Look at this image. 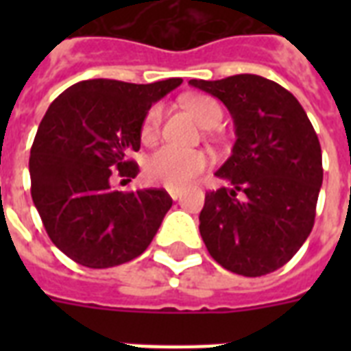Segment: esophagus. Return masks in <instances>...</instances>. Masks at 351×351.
Here are the masks:
<instances>
[{"instance_id":"34e87169","label":"esophagus","mask_w":351,"mask_h":351,"mask_svg":"<svg viewBox=\"0 0 351 351\" xmlns=\"http://www.w3.org/2000/svg\"><path fill=\"white\" fill-rule=\"evenodd\" d=\"M169 197L173 200H178L182 197V189H169Z\"/></svg>"}]
</instances>
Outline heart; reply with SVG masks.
Returning <instances> with one entry per match:
<instances>
[{
	"label": "heart",
	"mask_w": 351,
	"mask_h": 351,
	"mask_svg": "<svg viewBox=\"0 0 351 351\" xmlns=\"http://www.w3.org/2000/svg\"><path fill=\"white\" fill-rule=\"evenodd\" d=\"M184 106L206 129H213L222 121V109L211 96H186ZM162 117H164V109L160 104L149 109L142 121V129H140V136L143 142H153L154 138L158 136ZM208 156L200 151H186V149H178L175 145H164L145 160L143 171H145V178L151 184L164 186L167 189H182V187L189 186L208 167Z\"/></svg>",
	"instance_id": "b5f03b06"
}]
</instances>
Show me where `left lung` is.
Segmentation results:
<instances>
[{
	"mask_svg": "<svg viewBox=\"0 0 351 351\" xmlns=\"http://www.w3.org/2000/svg\"><path fill=\"white\" fill-rule=\"evenodd\" d=\"M189 85L228 107L237 134L231 156L215 173L231 189L206 193L198 226L204 244L237 275L275 271L313 228L322 186L315 129L289 90L256 74L189 80Z\"/></svg>",
	"mask_w": 351,
	"mask_h": 351,
	"instance_id": "obj_1",
	"label": "left lung"
}]
</instances>
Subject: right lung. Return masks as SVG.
<instances>
[{"label":"right lung","mask_w":351,"mask_h":351,"mask_svg":"<svg viewBox=\"0 0 351 351\" xmlns=\"http://www.w3.org/2000/svg\"><path fill=\"white\" fill-rule=\"evenodd\" d=\"M182 78L154 84L85 80L47 109L30 149V195L58 250L82 266H120L142 255L173 200L164 189L121 193L111 176L131 180L142 121Z\"/></svg>","instance_id":"right-lung-1"}]
</instances>
